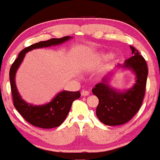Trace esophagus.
<instances>
[{
	"label": "esophagus",
	"mask_w": 160,
	"mask_h": 160,
	"mask_svg": "<svg viewBox=\"0 0 160 160\" xmlns=\"http://www.w3.org/2000/svg\"><path fill=\"white\" fill-rule=\"evenodd\" d=\"M89 94V92L87 90H82L81 92V95L82 96H87Z\"/></svg>",
	"instance_id": "34e87169"
}]
</instances>
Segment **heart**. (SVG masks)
<instances>
[{"label":"heart","instance_id":"1","mask_svg":"<svg viewBox=\"0 0 160 160\" xmlns=\"http://www.w3.org/2000/svg\"><path fill=\"white\" fill-rule=\"evenodd\" d=\"M112 56H113V54H112V53H108V54H107L106 55V57H111Z\"/></svg>","mask_w":160,"mask_h":160}]
</instances>
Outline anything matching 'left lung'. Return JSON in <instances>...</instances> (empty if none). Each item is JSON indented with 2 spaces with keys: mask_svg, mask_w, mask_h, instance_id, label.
Listing matches in <instances>:
<instances>
[{
  "mask_svg": "<svg viewBox=\"0 0 160 160\" xmlns=\"http://www.w3.org/2000/svg\"><path fill=\"white\" fill-rule=\"evenodd\" d=\"M130 48L133 56L122 65L118 64L116 67L130 70L135 75V83L124 91L114 89L109 83L111 72L105 75L92 90L98 98L97 117L107 126H119L128 122L142 104L148 74V65L135 47L130 46Z\"/></svg>",
  "mask_w": 160,
  "mask_h": 160,
  "instance_id": "left-lung-1",
  "label": "left lung"
}]
</instances>
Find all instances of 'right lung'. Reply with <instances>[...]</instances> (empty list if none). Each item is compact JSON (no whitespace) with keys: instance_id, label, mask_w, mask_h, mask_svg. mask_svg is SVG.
<instances>
[{"instance_id":"right-lung-1","label":"right lung","mask_w":160,"mask_h":160,"mask_svg":"<svg viewBox=\"0 0 160 160\" xmlns=\"http://www.w3.org/2000/svg\"><path fill=\"white\" fill-rule=\"evenodd\" d=\"M72 37L66 36L62 38H52L47 41H40L31 45L19 52L17 58L11 66L10 70V80L11 92L14 107L27 122L33 126L42 128L58 127L65 120L71 109L72 102L80 97V92L63 90L58 92L51 102L42 105H34L27 103L22 98L16 87V74L22 62L25 54L33 49L60 45Z\"/></svg>"}]
</instances>
